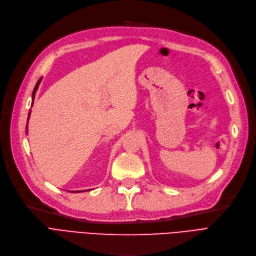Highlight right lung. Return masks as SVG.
Masks as SVG:
<instances>
[{
    "instance_id": "1",
    "label": "right lung",
    "mask_w": 256,
    "mask_h": 256,
    "mask_svg": "<svg viewBox=\"0 0 256 256\" xmlns=\"http://www.w3.org/2000/svg\"><path fill=\"white\" fill-rule=\"evenodd\" d=\"M40 81H42V78L38 81V83H36V85H35V88H34V90H33V94H32V99L34 100V96H35V92H36V90H38V85H40ZM33 103V102H32ZM29 116H30V112H29ZM80 192V190L79 192Z\"/></svg>"
}]
</instances>
